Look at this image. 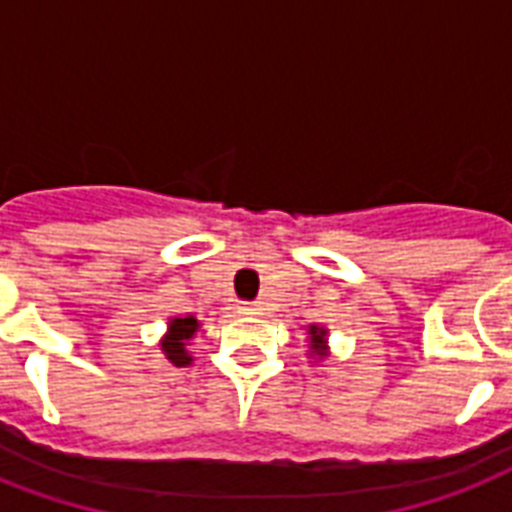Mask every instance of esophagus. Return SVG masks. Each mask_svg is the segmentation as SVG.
<instances>
[{
    "label": "esophagus",
    "instance_id": "obj_1",
    "mask_svg": "<svg viewBox=\"0 0 512 512\" xmlns=\"http://www.w3.org/2000/svg\"><path fill=\"white\" fill-rule=\"evenodd\" d=\"M260 311H263V308H260L257 303H241L239 305V313H247V316H255V313H260Z\"/></svg>",
    "mask_w": 512,
    "mask_h": 512
}]
</instances>
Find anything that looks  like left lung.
<instances>
[{"instance_id":"obj_1","label":"left lung","mask_w":512,"mask_h":512,"mask_svg":"<svg viewBox=\"0 0 512 512\" xmlns=\"http://www.w3.org/2000/svg\"><path fill=\"white\" fill-rule=\"evenodd\" d=\"M308 335H311V342H313V353L324 356V335H327V332L319 327H311V332H308Z\"/></svg>"}]
</instances>
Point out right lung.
Instances as JSON below:
<instances>
[{
  "instance_id": "right-lung-1",
  "label": "right lung",
  "mask_w": 512,
  "mask_h": 512,
  "mask_svg": "<svg viewBox=\"0 0 512 512\" xmlns=\"http://www.w3.org/2000/svg\"><path fill=\"white\" fill-rule=\"evenodd\" d=\"M196 327H199V324H196L193 316H188V319H175L170 324V335L162 342V350L175 366L191 364V356L185 353V340H191Z\"/></svg>"
}]
</instances>
